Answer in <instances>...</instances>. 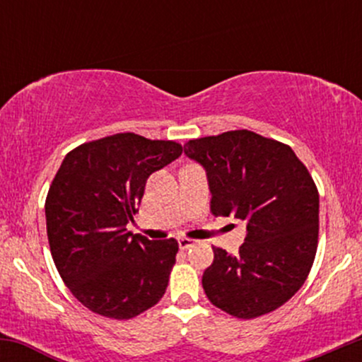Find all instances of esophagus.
<instances>
[{"instance_id":"1","label":"esophagus","mask_w":362,"mask_h":362,"mask_svg":"<svg viewBox=\"0 0 362 362\" xmlns=\"http://www.w3.org/2000/svg\"><path fill=\"white\" fill-rule=\"evenodd\" d=\"M194 243H195V240L187 238V236H180V238H178V247H180V250H187V248L192 247Z\"/></svg>"}]
</instances>
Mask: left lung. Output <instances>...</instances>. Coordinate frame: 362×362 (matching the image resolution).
<instances>
[{
    "label": "left lung",
    "instance_id": "1",
    "mask_svg": "<svg viewBox=\"0 0 362 362\" xmlns=\"http://www.w3.org/2000/svg\"><path fill=\"white\" fill-rule=\"evenodd\" d=\"M206 170L211 213L247 224L236 255L213 247L202 288L214 306L250 320L277 310L305 284L318 247V190L288 144L240 129L190 139Z\"/></svg>",
    "mask_w": 362,
    "mask_h": 362
}]
</instances>
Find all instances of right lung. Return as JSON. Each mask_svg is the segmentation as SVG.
<instances>
[{"label": "right lung", "mask_w": 362, "mask_h": 362, "mask_svg": "<svg viewBox=\"0 0 362 362\" xmlns=\"http://www.w3.org/2000/svg\"><path fill=\"white\" fill-rule=\"evenodd\" d=\"M180 155L175 141L120 132L62 160L45 199L49 247L64 284L93 313L134 318L167 291L177 240L153 242L126 224L138 213L148 177Z\"/></svg>", "instance_id": "1"}]
</instances>
